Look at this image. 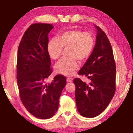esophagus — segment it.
<instances>
[{"instance_id":"esophagus-1","label":"esophagus","mask_w":133,"mask_h":133,"mask_svg":"<svg viewBox=\"0 0 133 133\" xmlns=\"http://www.w3.org/2000/svg\"><path fill=\"white\" fill-rule=\"evenodd\" d=\"M72 80H73V79H72V78L69 77V78H67V81H68V82H69V83L72 82Z\"/></svg>"}]
</instances>
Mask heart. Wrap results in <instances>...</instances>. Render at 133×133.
<instances>
[{
	"mask_svg": "<svg viewBox=\"0 0 133 133\" xmlns=\"http://www.w3.org/2000/svg\"><path fill=\"white\" fill-rule=\"evenodd\" d=\"M95 39L89 32L79 30H69L59 33L57 39L49 41L47 44V52L52 59L60 58L64 49H68L69 58H63L55 65L58 73L65 76H72L78 69L77 60L86 61L90 58L94 50Z\"/></svg>",
	"mask_w": 133,
	"mask_h": 133,
	"instance_id": "obj_1",
	"label": "heart"
}]
</instances>
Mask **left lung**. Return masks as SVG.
Wrapping results in <instances>:
<instances>
[{"instance_id": "1", "label": "left lung", "mask_w": 133, "mask_h": 133, "mask_svg": "<svg viewBox=\"0 0 133 133\" xmlns=\"http://www.w3.org/2000/svg\"><path fill=\"white\" fill-rule=\"evenodd\" d=\"M96 43L92 54L78 72L91 79L87 84L75 78V100L81 116L92 118L107 108L116 92V63L111 43L98 26Z\"/></svg>"}]
</instances>
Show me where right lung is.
<instances>
[{"label": "right lung", "mask_w": 133, "mask_h": 133, "mask_svg": "<svg viewBox=\"0 0 133 133\" xmlns=\"http://www.w3.org/2000/svg\"><path fill=\"white\" fill-rule=\"evenodd\" d=\"M50 24H33L25 31L17 56V83L19 97L28 112L41 119L55 114L59 97L66 84L63 75H57L48 84L46 79L52 73L47 52Z\"/></svg>", "instance_id": "right-lung-1"}]
</instances>
